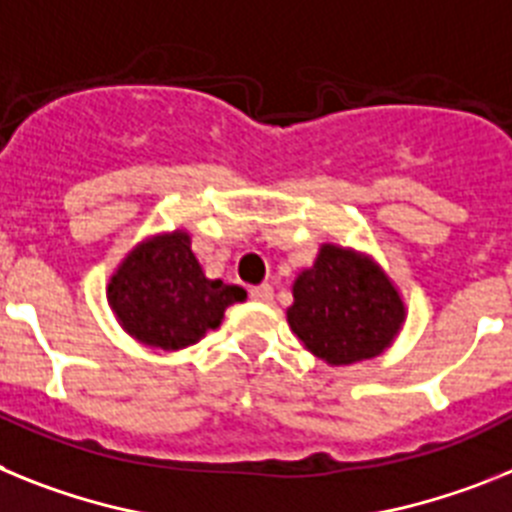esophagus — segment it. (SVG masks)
Returning <instances> with one entry per match:
<instances>
[{"label": "esophagus", "instance_id": "1", "mask_svg": "<svg viewBox=\"0 0 512 512\" xmlns=\"http://www.w3.org/2000/svg\"><path fill=\"white\" fill-rule=\"evenodd\" d=\"M250 296L255 301H262V304H268V301H273V286H268V283L252 286L250 288Z\"/></svg>", "mask_w": 512, "mask_h": 512}]
</instances>
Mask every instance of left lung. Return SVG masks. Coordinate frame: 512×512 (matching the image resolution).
<instances>
[{
	"instance_id": "left-lung-1",
	"label": "left lung",
	"mask_w": 512,
	"mask_h": 512,
	"mask_svg": "<svg viewBox=\"0 0 512 512\" xmlns=\"http://www.w3.org/2000/svg\"><path fill=\"white\" fill-rule=\"evenodd\" d=\"M288 324L304 348L330 366L376 358L402 330L404 301L389 275L355 250L322 244L293 283Z\"/></svg>"
}]
</instances>
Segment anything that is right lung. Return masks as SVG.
<instances>
[{"instance_id": "obj_1", "label": "right lung", "mask_w": 512, "mask_h": 512, "mask_svg": "<svg viewBox=\"0 0 512 512\" xmlns=\"http://www.w3.org/2000/svg\"><path fill=\"white\" fill-rule=\"evenodd\" d=\"M244 299V288L206 278L182 229L136 244L108 283L123 330L159 350L195 345L219 327L226 306Z\"/></svg>"}]
</instances>
